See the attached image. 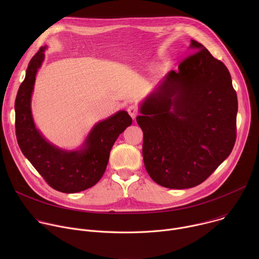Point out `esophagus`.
<instances>
[{"label": "esophagus", "instance_id": "34e87169", "mask_svg": "<svg viewBox=\"0 0 259 259\" xmlns=\"http://www.w3.org/2000/svg\"><path fill=\"white\" fill-rule=\"evenodd\" d=\"M127 112H128V114L130 115V117H131L133 120H135V118H136L137 115H138V109H137V107L134 106V105H130V106L127 108Z\"/></svg>", "mask_w": 259, "mask_h": 259}]
</instances>
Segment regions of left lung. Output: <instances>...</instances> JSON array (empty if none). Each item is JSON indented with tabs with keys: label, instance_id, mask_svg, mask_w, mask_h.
<instances>
[{
	"label": "left lung",
	"instance_id": "obj_1",
	"mask_svg": "<svg viewBox=\"0 0 259 259\" xmlns=\"http://www.w3.org/2000/svg\"><path fill=\"white\" fill-rule=\"evenodd\" d=\"M194 52L140 105L145 169L158 184L183 190L205 181L232 153L238 99L231 73L195 40Z\"/></svg>",
	"mask_w": 259,
	"mask_h": 259
}]
</instances>
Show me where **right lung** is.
I'll list each match as a JSON object with an SVG mask.
<instances>
[{
  "mask_svg": "<svg viewBox=\"0 0 259 259\" xmlns=\"http://www.w3.org/2000/svg\"><path fill=\"white\" fill-rule=\"evenodd\" d=\"M45 49L41 47L30 59L16 95V138L22 154L52 189L78 193L93 187L102 177L110 150L119 135L132 124V119L125 110H120L97 123L79 151L67 152L48 142L36 130L30 109L35 75L44 60Z\"/></svg>",
  "mask_w": 259,
  "mask_h": 259,
  "instance_id": "1",
  "label": "right lung"
}]
</instances>
